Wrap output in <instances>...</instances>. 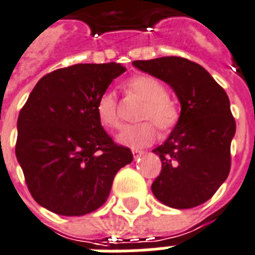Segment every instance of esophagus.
Returning <instances> with one entry per match:
<instances>
[{
    "label": "esophagus",
    "mask_w": 255,
    "mask_h": 255,
    "mask_svg": "<svg viewBox=\"0 0 255 255\" xmlns=\"http://www.w3.org/2000/svg\"><path fill=\"white\" fill-rule=\"evenodd\" d=\"M132 155L135 157V160H137L139 157L144 155V151H140V149H132Z\"/></svg>",
    "instance_id": "1"
}]
</instances>
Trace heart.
<instances>
[{"mask_svg": "<svg viewBox=\"0 0 255 255\" xmlns=\"http://www.w3.org/2000/svg\"><path fill=\"white\" fill-rule=\"evenodd\" d=\"M128 92L143 102L137 119L143 123L127 126L118 133V143L126 147L143 148L151 145L156 139V128L167 132L177 122V111L169 100L165 86L155 78L137 75L126 83ZM95 112L99 123L104 128H118L120 119L118 115V100L112 91H106L96 102Z\"/></svg>", "mask_w": 255, "mask_h": 255, "instance_id": "b5f03b06", "label": "heart"}]
</instances>
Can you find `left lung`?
I'll return each instance as SVG.
<instances>
[{
  "label": "left lung",
  "instance_id": "8db88e82",
  "mask_svg": "<svg viewBox=\"0 0 255 255\" xmlns=\"http://www.w3.org/2000/svg\"><path fill=\"white\" fill-rule=\"evenodd\" d=\"M132 65L169 85L181 106L168 139L152 151L163 163L152 193L174 209L201 205L229 174L236 133L229 98L202 66L185 58L163 57Z\"/></svg>",
  "mask_w": 255,
  "mask_h": 255
}]
</instances>
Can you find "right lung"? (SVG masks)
I'll return each instance as SVG.
<instances>
[{"instance_id": "1", "label": "right lung", "mask_w": 255, "mask_h": 255, "mask_svg": "<svg viewBox=\"0 0 255 255\" xmlns=\"http://www.w3.org/2000/svg\"><path fill=\"white\" fill-rule=\"evenodd\" d=\"M126 71L120 63H81L39 79L17 122L15 156L34 200L61 216H83L107 201L129 148L114 143L96 102Z\"/></svg>"}]
</instances>
